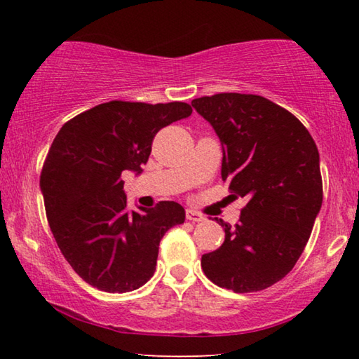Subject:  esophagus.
<instances>
[{"label": "esophagus", "instance_id": "1", "mask_svg": "<svg viewBox=\"0 0 359 359\" xmlns=\"http://www.w3.org/2000/svg\"><path fill=\"white\" fill-rule=\"evenodd\" d=\"M185 217H187V220H190V222H203L204 220V215H201L199 212L193 210V209H187Z\"/></svg>", "mask_w": 359, "mask_h": 359}]
</instances>
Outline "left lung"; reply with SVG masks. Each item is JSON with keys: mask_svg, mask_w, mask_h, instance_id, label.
<instances>
[{"mask_svg": "<svg viewBox=\"0 0 359 359\" xmlns=\"http://www.w3.org/2000/svg\"><path fill=\"white\" fill-rule=\"evenodd\" d=\"M223 147L222 179L245 198L224 242L205 253L210 282L234 293L264 290L288 274L306 248L323 203L315 141L287 109L259 95L217 93L191 101Z\"/></svg>", "mask_w": 359, "mask_h": 359, "instance_id": "1", "label": "left lung"}]
</instances>
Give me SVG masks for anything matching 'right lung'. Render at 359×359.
Masks as SVG:
<instances>
[{"label":"right lung","mask_w":359,"mask_h":359,"mask_svg":"<svg viewBox=\"0 0 359 359\" xmlns=\"http://www.w3.org/2000/svg\"><path fill=\"white\" fill-rule=\"evenodd\" d=\"M191 114L187 102L109 101L62 126L41 171L47 222L76 274L107 293L133 291L154 276L158 247L184 223L179 203L133 210L123 171H142L158 131Z\"/></svg>","instance_id":"add662e5"}]
</instances>
